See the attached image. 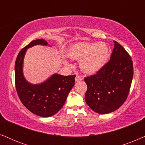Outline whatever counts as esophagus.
<instances>
[{
  "label": "esophagus",
  "mask_w": 145,
  "mask_h": 145,
  "mask_svg": "<svg viewBox=\"0 0 145 145\" xmlns=\"http://www.w3.org/2000/svg\"><path fill=\"white\" fill-rule=\"evenodd\" d=\"M82 80H83L82 77L78 76V75H77L76 77V79H75L76 82H80V81H82Z\"/></svg>",
  "instance_id": "esophagus-1"
}]
</instances>
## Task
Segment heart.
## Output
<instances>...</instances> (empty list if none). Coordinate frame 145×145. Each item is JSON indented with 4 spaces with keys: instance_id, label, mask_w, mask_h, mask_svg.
<instances>
[{
    "instance_id": "b5f03b06",
    "label": "heart",
    "mask_w": 145,
    "mask_h": 145,
    "mask_svg": "<svg viewBox=\"0 0 145 145\" xmlns=\"http://www.w3.org/2000/svg\"><path fill=\"white\" fill-rule=\"evenodd\" d=\"M67 56L80 61L82 70L87 74H94L100 70L109 59L110 49L104 42H78L71 46Z\"/></svg>"
}]
</instances>
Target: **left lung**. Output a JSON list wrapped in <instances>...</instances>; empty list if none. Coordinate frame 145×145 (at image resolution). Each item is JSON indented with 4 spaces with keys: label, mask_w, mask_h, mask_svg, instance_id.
Segmentation results:
<instances>
[{
    "label": "left lung",
    "mask_w": 145,
    "mask_h": 145,
    "mask_svg": "<svg viewBox=\"0 0 145 145\" xmlns=\"http://www.w3.org/2000/svg\"><path fill=\"white\" fill-rule=\"evenodd\" d=\"M110 60L97 72L85 78L88 86L85 99L92 110L107 114L119 109L126 101L133 77V65L130 55L118 42Z\"/></svg>",
    "instance_id": "1"
}]
</instances>
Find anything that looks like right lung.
I'll return each mask as SVG.
<instances>
[{
  "instance_id": "add662e5",
  "label": "right lung",
  "mask_w": 145,
  "mask_h": 145,
  "mask_svg": "<svg viewBox=\"0 0 145 145\" xmlns=\"http://www.w3.org/2000/svg\"><path fill=\"white\" fill-rule=\"evenodd\" d=\"M36 45L48 46L43 39L33 40L18 53L15 62V86L19 99L29 111L38 116L55 115L64 105L69 92L75 84L76 76L54 74L40 84H31L22 72L23 59L26 50Z\"/></svg>"
}]
</instances>
